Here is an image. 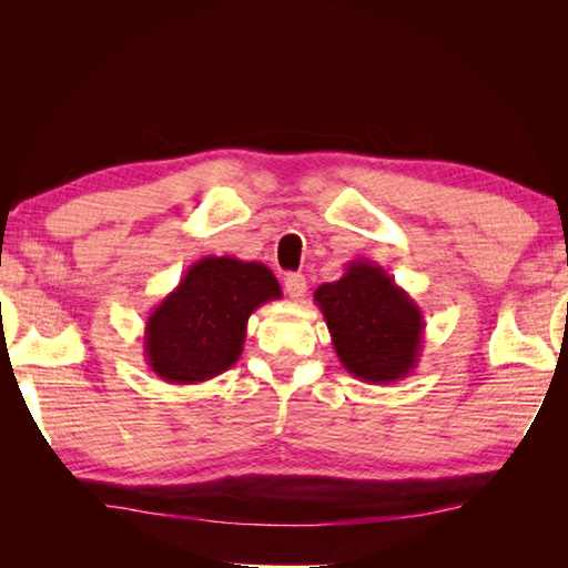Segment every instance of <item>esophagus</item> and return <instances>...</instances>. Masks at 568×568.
Instances as JSON below:
<instances>
[{
	"instance_id": "1",
	"label": "esophagus",
	"mask_w": 568,
	"mask_h": 568,
	"mask_svg": "<svg viewBox=\"0 0 568 568\" xmlns=\"http://www.w3.org/2000/svg\"><path fill=\"white\" fill-rule=\"evenodd\" d=\"M284 288H286L288 298L301 301L305 296V291H307V282H305L303 274H286V277H284Z\"/></svg>"
}]
</instances>
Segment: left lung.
Returning <instances> with one entry per match:
<instances>
[{"label": "left lung", "mask_w": 568, "mask_h": 568, "mask_svg": "<svg viewBox=\"0 0 568 568\" xmlns=\"http://www.w3.org/2000/svg\"><path fill=\"white\" fill-rule=\"evenodd\" d=\"M315 303L341 365L355 379L390 384L415 372L424 315L382 265L351 261L341 280L317 286Z\"/></svg>", "instance_id": "obj_1"}]
</instances>
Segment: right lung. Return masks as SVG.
Listing matches in <instances>:
<instances>
[{
    "label": "right lung",
    "instance_id": "add662e5",
    "mask_svg": "<svg viewBox=\"0 0 568 568\" xmlns=\"http://www.w3.org/2000/svg\"><path fill=\"white\" fill-rule=\"evenodd\" d=\"M277 298L282 286L263 263L201 257L146 320L149 369L168 384H201L227 372L242 357L248 317Z\"/></svg>",
    "mask_w": 568,
    "mask_h": 568
}]
</instances>
